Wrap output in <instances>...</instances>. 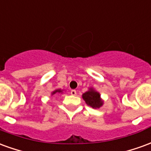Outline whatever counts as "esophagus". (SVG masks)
<instances>
[{
  "mask_svg": "<svg viewBox=\"0 0 151 151\" xmlns=\"http://www.w3.org/2000/svg\"><path fill=\"white\" fill-rule=\"evenodd\" d=\"M70 93H71V95H77V91H76L75 90H72V91H70Z\"/></svg>",
  "mask_w": 151,
  "mask_h": 151,
  "instance_id": "esophagus-1",
  "label": "esophagus"
}]
</instances>
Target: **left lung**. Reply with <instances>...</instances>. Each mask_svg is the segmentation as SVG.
<instances>
[{"mask_svg":"<svg viewBox=\"0 0 151 151\" xmlns=\"http://www.w3.org/2000/svg\"><path fill=\"white\" fill-rule=\"evenodd\" d=\"M82 99L86 104L95 109L101 108L104 105V100L102 99L99 92L93 87H90L87 91L82 94Z\"/></svg>","mask_w":151,"mask_h":151,"instance_id":"left-lung-1","label":"left lung"}]
</instances>
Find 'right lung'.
<instances>
[{
    "label": "right lung",
    "mask_w": 151,
    "mask_h": 151,
    "mask_svg": "<svg viewBox=\"0 0 151 151\" xmlns=\"http://www.w3.org/2000/svg\"><path fill=\"white\" fill-rule=\"evenodd\" d=\"M62 93H63V90H61V89H56L55 91H53L51 93V95H58V94H62Z\"/></svg>",
    "instance_id": "obj_1"
}]
</instances>
